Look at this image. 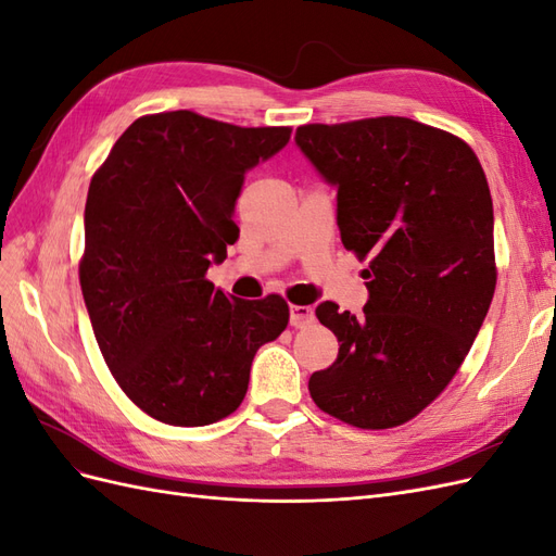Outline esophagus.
<instances>
[{
  "instance_id": "34e87169",
  "label": "esophagus",
  "mask_w": 556,
  "mask_h": 556,
  "mask_svg": "<svg viewBox=\"0 0 556 556\" xmlns=\"http://www.w3.org/2000/svg\"><path fill=\"white\" fill-rule=\"evenodd\" d=\"M315 323V311L313 306H290V325L301 329Z\"/></svg>"
}]
</instances>
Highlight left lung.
<instances>
[{
  "mask_svg": "<svg viewBox=\"0 0 556 556\" xmlns=\"http://www.w3.org/2000/svg\"><path fill=\"white\" fill-rule=\"evenodd\" d=\"M296 143L339 190L343 245L368 260L364 315L315 308L339 357L311 376V396L357 429L406 425L459 371L490 311V185L464 139L410 117L301 125Z\"/></svg>",
  "mask_w": 556,
  "mask_h": 556,
  "instance_id": "1",
  "label": "left lung"
}]
</instances>
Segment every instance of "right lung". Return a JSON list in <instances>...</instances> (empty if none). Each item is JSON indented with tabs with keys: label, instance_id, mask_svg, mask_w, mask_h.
Wrapping results in <instances>:
<instances>
[{
	"label": "right lung",
	"instance_id": "1",
	"mask_svg": "<svg viewBox=\"0 0 556 556\" xmlns=\"http://www.w3.org/2000/svg\"><path fill=\"white\" fill-rule=\"evenodd\" d=\"M292 127H239L194 111L141 115L90 180L78 278L99 350L150 417L204 427L248 392L257 350L290 323L280 294L243 301L206 278L239 239L245 172Z\"/></svg>",
	"mask_w": 556,
	"mask_h": 556
}]
</instances>
